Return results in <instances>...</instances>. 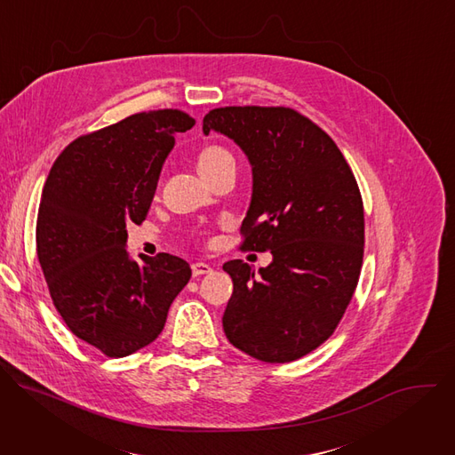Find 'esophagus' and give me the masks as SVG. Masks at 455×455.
<instances>
[{
  "instance_id": "34e87169",
  "label": "esophagus",
  "mask_w": 455,
  "mask_h": 455,
  "mask_svg": "<svg viewBox=\"0 0 455 455\" xmlns=\"http://www.w3.org/2000/svg\"><path fill=\"white\" fill-rule=\"evenodd\" d=\"M190 268H192V275H194V277L205 275V274H211V272H212L211 265H207V263H192Z\"/></svg>"
}]
</instances>
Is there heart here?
I'll return each instance as SVG.
<instances>
[{"mask_svg": "<svg viewBox=\"0 0 455 455\" xmlns=\"http://www.w3.org/2000/svg\"><path fill=\"white\" fill-rule=\"evenodd\" d=\"M230 158L228 151L223 149L221 146H205L200 155H198V171L202 174L212 171L220 162Z\"/></svg>", "mask_w": 455, "mask_h": 455, "instance_id": "heart-1", "label": "heart"}]
</instances>
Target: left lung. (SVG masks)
I'll return each instance as SVG.
<instances>
[{
	"instance_id": "1",
	"label": "left lung",
	"mask_w": 455,
	"mask_h": 455,
	"mask_svg": "<svg viewBox=\"0 0 455 455\" xmlns=\"http://www.w3.org/2000/svg\"><path fill=\"white\" fill-rule=\"evenodd\" d=\"M211 132L251 164L241 250L274 255L259 274L241 259L223 265L234 283L225 335L261 362H293L335 333L356 290L365 241L356 178L333 139L291 108H216L204 118Z\"/></svg>"
}]
</instances>
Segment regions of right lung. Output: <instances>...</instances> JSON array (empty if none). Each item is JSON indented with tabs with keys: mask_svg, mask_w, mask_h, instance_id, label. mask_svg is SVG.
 <instances>
[{
	"mask_svg": "<svg viewBox=\"0 0 455 455\" xmlns=\"http://www.w3.org/2000/svg\"><path fill=\"white\" fill-rule=\"evenodd\" d=\"M192 125L181 109L135 113L68 144L43 187L36 250L50 297L70 331L109 358L156 340L190 279L165 251L132 261L125 223L148 218L174 135Z\"/></svg>",
	"mask_w": 455,
	"mask_h": 455,
	"instance_id": "1",
	"label": "right lung"
}]
</instances>
